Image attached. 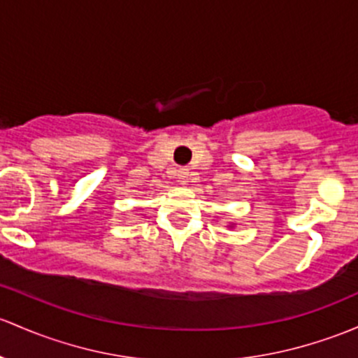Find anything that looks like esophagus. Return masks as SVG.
<instances>
[{
  "label": "esophagus",
  "mask_w": 358,
  "mask_h": 358,
  "mask_svg": "<svg viewBox=\"0 0 358 358\" xmlns=\"http://www.w3.org/2000/svg\"><path fill=\"white\" fill-rule=\"evenodd\" d=\"M176 176H178V182L182 183V185H185V183H189V180H190V171L187 168H182V169H178Z\"/></svg>",
  "instance_id": "obj_1"
}]
</instances>
